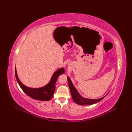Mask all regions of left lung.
Returning a JSON list of instances; mask_svg holds the SVG:
<instances>
[{"mask_svg":"<svg viewBox=\"0 0 132 132\" xmlns=\"http://www.w3.org/2000/svg\"><path fill=\"white\" fill-rule=\"evenodd\" d=\"M68 84L69 86V89L71 92V96L73 99V100L75 103L77 104L80 105H89L94 104L95 103H97L104 98L105 97H102L99 99H95V100H92V99H87L85 98L81 97L80 95L78 93V91L75 89V87L74 86L73 84L71 82L70 79L69 77H68Z\"/></svg>","mask_w":132,"mask_h":132,"instance_id":"8db88e82","label":"left lung"}]
</instances>
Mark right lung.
I'll return each instance as SVG.
<instances>
[{
  "label": "right lung",
  "instance_id": "add662e5",
  "mask_svg": "<svg viewBox=\"0 0 132 132\" xmlns=\"http://www.w3.org/2000/svg\"><path fill=\"white\" fill-rule=\"evenodd\" d=\"M64 73V69L62 68L57 70L53 74L51 80L48 84L41 87V88L34 89L30 88V87H28L22 84L18 77L16 70L15 68V77L22 91L30 97L37 100L43 101H48L52 98L55 89V82H56L59 76Z\"/></svg>",
  "mask_w": 132,
  "mask_h": 132
}]
</instances>
